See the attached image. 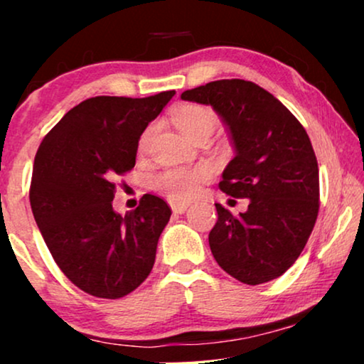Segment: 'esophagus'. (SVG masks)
Segmentation results:
<instances>
[{"label": "esophagus", "mask_w": 364, "mask_h": 364, "mask_svg": "<svg viewBox=\"0 0 364 364\" xmlns=\"http://www.w3.org/2000/svg\"><path fill=\"white\" fill-rule=\"evenodd\" d=\"M191 203L188 202H177V200H171V208L173 213H183L188 208Z\"/></svg>", "instance_id": "34e87169"}]
</instances>
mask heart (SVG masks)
I'll use <instances>...</instances> for the list:
<instances>
[{
  "mask_svg": "<svg viewBox=\"0 0 364 364\" xmlns=\"http://www.w3.org/2000/svg\"><path fill=\"white\" fill-rule=\"evenodd\" d=\"M172 121L183 136L197 139L202 134H212L217 126V114L210 107L200 104H182L172 112ZM152 136V129L149 127L139 141V151L147 147L149 139ZM210 171L207 167L193 168H167L154 177V187L159 192L166 193L172 200H186L198 191L202 182H205Z\"/></svg>",
  "mask_w": 364,
  "mask_h": 364,
  "instance_id": "heart-1",
  "label": "heart"
}]
</instances>
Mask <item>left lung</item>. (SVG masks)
Masks as SVG:
<instances>
[{
  "instance_id": "8db88e82",
  "label": "left lung",
  "mask_w": 364,
  "mask_h": 364,
  "mask_svg": "<svg viewBox=\"0 0 364 364\" xmlns=\"http://www.w3.org/2000/svg\"><path fill=\"white\" fill-rule=\"evenodd\" d=\"M181 97L212 106L223 119L237 154L218 187L248 198L240 215L215 203L213 258L247 285L275 280L300 257L320 208L318 162L305 127L273 94L243 79L208 82Z\"/></svg>"
}]
</instances>
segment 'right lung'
<instances>
[{
  "label": "right lung",
  "mask_w": 364,
  "mask_h": 364,
  "mask_svg": "<svg viewBox=\"0 0 364 364\" xmlns=\"http://www.w3.org/2000/svg\"><path fill=\"white\" fill-rule=\"evenodd\" d=\"M173 94L86 99L38 149L29 187L34 220L61 272L89 295L126 296L152 270L171 207L146 193L136 210L119 215L114 181L136 166L139 139Z\"/></svg>",
  "instance_id": "right-lung-1"
}]
</instances>
